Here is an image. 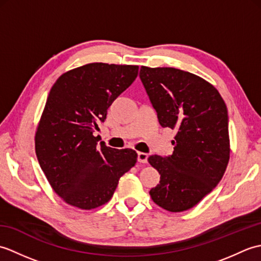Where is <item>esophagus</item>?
<instances>
[{
    "label": "esophagus",
    "instance_id": "esophagus-1",
    "mask_svg": "<svg viewBox=\"0 0 261 261\" xmlns=\"http://www.w3.org/2000/svg\"><path fill=\"white\" fill-rule=\"evenodd\" d=\"M148 160V154L146 152H138V162L141 164H146Z\"/></svg>",
    "mask_w": 261,
    "mask_h": 261
}]
</instances>
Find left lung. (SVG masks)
<instances>
[{
	"label": "left lung",
	"instance_id": "8db88e82",
	"mask_svg": "<svg viewBox=\"0 0 261 261\" xmlns=\"http://www.w3.org/2000/svg\"><path fill=\"white\" fill-rule=\"evenodd\" d=\"M140 79L164 127L177 131L170 157L151 154L160 174L149 192L158 206L182 212L201 202L224 175L230 159L228 110L202 77L173 67L141 66Z\"/></svg>",
	"mask_w": 261,
	"mask_h": 261
}]
</instances>
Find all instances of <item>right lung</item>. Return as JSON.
Listing matches in <instances>:
<instances>
[{"label":"right lung","instance_id":"add662e5","mask_svg":"<svg viewBox=\"0 0 261 261\" xmlns=\"http://www.w3.org/2000/svg\"><path fill=\"white\" fill-rule=\"evenodd\" d=\"M138 70L136 65L86 64L59 76L49 92L36 130V154L53 190L68 205L102 206L136 165L135 150L98 145L93 134Z\"/></svg>","mask_w":261,"mask_h":261}]
</instances>
